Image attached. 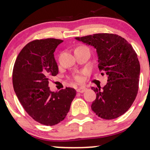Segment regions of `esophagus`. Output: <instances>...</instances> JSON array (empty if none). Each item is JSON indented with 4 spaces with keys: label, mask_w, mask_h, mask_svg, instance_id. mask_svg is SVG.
Listing matches in <instances>:
<instances>
[{
    "label": "esophagus",
    "mask_w": 150,
    "mask_h": 150,
    "mask_svg": "<svg viewBox=\"0 0 150 150\" xmlns=\"http://www.w3.org/2000/svg\"><path fill=\"white\" fill-rule=\"evenodd\" d=\"M86 90H87V88H86L85 87H80L78 89H77V92H80V93H83V92H85Z\"/></svg>",
    "instance_id": "esophagus-1"
}]
</instances>
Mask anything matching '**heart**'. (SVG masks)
<instances>
[{"label":"heart","instance_id":"obj_1","mask_svg":"<svg viewBox=\"0 0 150 150\" xmlns=\"http://www.w3.org/2000/svg\"><path fill=\"white\" fill-rule=\"evenodd\" d=\"M80 47H82V46H80ZM75 80L77 81V82H80L82 80V77L80 75H76V76H75Z\"/></svg>","mask_w":150,"mask_h":150}]
</instances>
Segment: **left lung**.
Masks as SVG:
<instances>
[{
  "label": "left lung",
  "instance_id": "obj_1",
  "mask_svg": "<svg viewBox=\"0 0 150 150\" xmlns=\"http://www.w3.org/2000/svg\"><path fill=\"white\" fill-rule=\"evenodd\" d=\"M75 39L96 49L98 68L108 75L102 90L92 87L97 94L92 111L106 120L120 116L130 108L138 92L140 65L135 50L117 34H94Z\"/></svg>",
  "mask_w": 150,
  "mask_h": 150
}]
</instances>
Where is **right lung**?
<instances>
[{"instance_id":"add662e5","label":"right lung","mask_w":150,"mask_h":150,"mask_svg":"<svg viewBox=\"0 0 150 150\" xmlns=\"http://www.w3.org/2000/svg\"><path fill=\"white\" fill-rule=\"evenodd\" d=\"M62 42L49 38L28 43L18 54L13 71V88L22 107L34 120L50 126L64 119L76 95L73 88L54 92L49 87V77L58 73L53 53Z\"/></svg>"}]
</instances>
